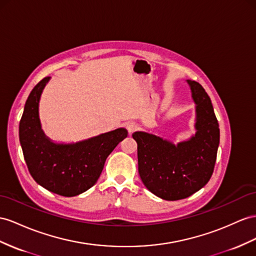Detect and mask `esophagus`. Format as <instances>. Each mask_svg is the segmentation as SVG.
I'll use <instances>...</instances> for the list:
<instances>
[{
  "mask_svg": "<svg viewBox=\"0 0 256 256\" xmlns=\"http://www.w3.org/2000/svg\"><path fill=\"white\" fill-rule=\"evenodd\" d=\"M126 130H128V132L130 134H132L133 132H135V130H137V124L134 123V122H128L126 124Z\"/></svg>",
  "mask_w": 256,
  "mask_h": 256,
  "instance_id": "esophagus-1",
  "label": "esophagus"
}]
</instances>
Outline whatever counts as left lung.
<instances>
[{
  "label": "left lung",
  "instance_id": "obj_1",
  "mask_svg": "<svg viewBox=\"0 0 256 256\" xmlns=\"http://www.w3.org/2000/svg\"><path fill=\"white\" fill-rule=\"evenodd\" d=\"M196 104V132L188 140L172 142L146 132L133 133L138 173L149 192L163 200L185 199L206 185L214 171L220 128L201 84L187 80Z\"/></svg>",
  "mask_w": 256,
  "mask_h": 256
}]
</instances>
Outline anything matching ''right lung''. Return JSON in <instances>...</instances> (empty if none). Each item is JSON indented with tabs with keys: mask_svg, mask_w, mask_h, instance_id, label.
Returning <instances> with one entry per match:
<instances>
[{
	"mask_svg": "<svg viewBox=\"0 0 256 256\" xmlns=\"http://www.w3.org/2000/svg\"><path fill=\"white\" fill-rule=\"evenodd\" d=\"M50 76L38 82L28 97L19 123V140L34 180L64 196L86 192L100 178L107 156L128 136L123 128L74 144L52 142L41 128L38 102Z\"/></svg>",
	"mask_w": 256,
	"mask_h": 256,
	"instance_id": "right-lung-1",
	"label": "right lung"
}]
</instances>
